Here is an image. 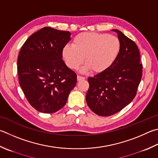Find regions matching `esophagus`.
<instances>
[{"label": "esophagus", "instance_id": "obj_1", "mask_svg": "<svg viewBox=\"0 0 158 158\" xmlns=\"http://www.w3.org/2000/svg\"><path fill=\"white\" fill-rule=\"evenodd\" d=\"M85 79V78L84 77H81V76H79V75L77 76V80H78V81H81V80H84Z\"/></svg>", "mask_w": 158, "mask_h": 158}]
</instances>
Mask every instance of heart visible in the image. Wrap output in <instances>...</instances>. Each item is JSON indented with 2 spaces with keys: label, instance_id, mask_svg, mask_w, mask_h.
<instances>
[{
  "label": "heart",
  "instance_id": "obj_1",
  "mask_svg": "<svg viewBox=\"0 0 158 158\" xmlns=\"http://www.w3.org/2000/svg\"><path fill=\"white\" fill-rule=\"evenodd\" d=\"M120 48L119 39L115 36L84 32L74 37L73 45H65L62 54L65 64L71 69H78L85 58L86 65L83 72L92 70L94 73H102L116 61Z\"/></svg>",
  "mask_w": 158,
  "mask_h": 158
}]
</instances>
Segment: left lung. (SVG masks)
Returning <instances> with one entry per match:
<instances>
[{
	"label": "left lung",
	"mask_w": 158,
	"mask_h": 158,
	"mask_svg": "<svg viewBox=\"0 0 158 158\" xmlns=\"http://www.w3.org/2000/svg\"><path fill=\"white\" fill-rule=\"evenodd\" d=\"M120 41L119 56L110 68L89 77L85 95L92 111L100 116L118 113L133 101L142 77V64L137 45L117 30Z\"/></svg>",
	"instance_id": "1"
}]
</instances>
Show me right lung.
<instances>
[{
    "label": "right lung",
    "instance_id": "right-lung-1",
    "mask_svg": "<svg viewBox=\"0 0 158 158\" xmlns=\"http://www.w3.org/2000/svg\"><path fill=\"white\" fill-rule=\"evenodd\" d=\"M70 32L45 27L28 38L19 54V84L30 105L53 113L66 104L77 84V74L62 59Z\"/></svg>",
    "mask_w": 158,
    "mask_h": 158
}]
</instances>
